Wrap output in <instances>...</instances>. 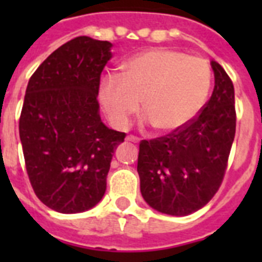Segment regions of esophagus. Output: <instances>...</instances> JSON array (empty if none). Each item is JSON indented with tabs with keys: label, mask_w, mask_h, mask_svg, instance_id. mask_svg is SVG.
Here are the masks:
<instances>
[{
	"label": "esophagus",
	"mask_w": 262,
	"mask_h": 262,
	"mask_svg": "<svg viewBox=\"0 0 262 262\" xmlns=\"http://www.w3.org/2000/svg\"><path fill=\"white\" fill-rule=\"evenodd\" d=\"M126 140H127V141H132V143H140L139 137H136V136H133V135L127 136Z\"/></svg>",
	"instance_id": "obj_1"
}]
</instances>
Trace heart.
I'll return each mask as SVG.
<instances>
[{
    "mask_svg": "<svg viewBox=\"0 0 262 262\" xmlns=\"http://www.w3.org/2000/svg\"><path fill=\"white\" fill-rule=\"evenodd\" d=\"M211 83V68L204 59L171 49H151L125 61L119 76L103 80L99 98L117 127L129 125L141 100L145 122L159 132H174L203 110Z\"/></svg>",
    "mask_w": 262,
    "mask_h": 262,
    "instance_id": "heart-1",
    "label": "heart"
}]
</instances>
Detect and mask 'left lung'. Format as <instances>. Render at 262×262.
<instances>
[{"label":"left lung","instance_id":"8db88e82","mask_svg":"<svg viewBox=\"0 0 262 262\" xmlns=\"http://www.w3.org/2000/svg\"><path fill=\"white\" fill-rule=\"evenodd\" d=\"M215 88L193 121L170 135L140 143V190L151 208L186 216L219 190L235 137L234 85L216 61Z\"/></svg>","mask_w":262,"mask_h":262}]
</instances>
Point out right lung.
<instances>
[{
    "label": "right lung",
    "instance_id": "1",
    "mask_svg": "<svg viewBox=\"0 0 262 262\" xmlns=\"http://www.w3.org/2000/svg\"><path fill=\"white\" fill-rule=\"evenodd\" d=\"M107 40L77 36L53 51L27 85L18 132L31 186L51 209L77 213L106 191L110 163L125 133L99 115V84L111 54Z\"/></svg>",
    "mask_w": 262,
    "mask_h": 262
}]
</instances>
